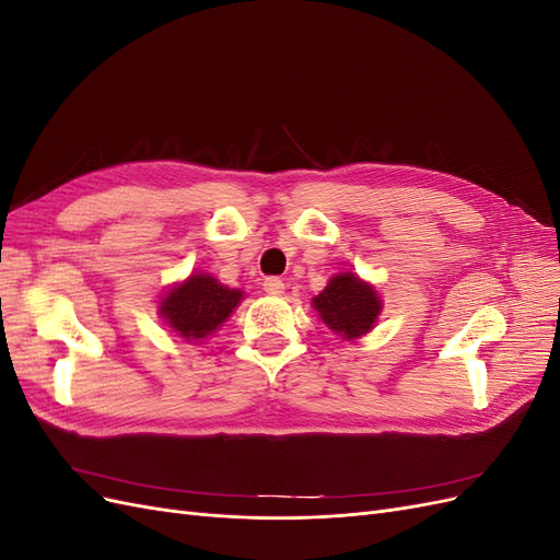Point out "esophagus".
I'll return each mask as SVG.
<instances>
[{
	"label": "esophagus",
	"mask_w": 560,
	"mask_h": 560,
	"mask_svg": "<svg viewBox=\"0 0 560 560\" xmlns=\"http://www.w3.org/2000/svg\"><path fill=\"white\" fill-rule=\"evenodd\" d=\"M264 292L266 294H273V296H280L284 292V282L280 278H266L264 280Z\"/></svg>",
	"instance_id": "1"
}]
</instances>
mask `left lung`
I'll list each match as a JSON object with an SVG mask.
<instances>
[{
    "instance_id": "8db88e82",
    "label": "left lung",
    "mask_w": 560,
    "mask_h": 560,
    "mask_svg": "<svg viewBox=\"0 0 560 560\" xmlns=\"http://www.w3.org/2000/svg\"><path fill=\"white\" fill-rule=\"evenodd\" d=\"M313 311L336 336L358 341L378 325L383 299L374 284L352 270H343L329 278L325 290L313 296Z\"/></svg>"
}]
</instances>
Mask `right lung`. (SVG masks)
Masks as SVG:
<instances>
[{
  "label": "right lung",
  "instance_id": "1",
  "mask_svg": "<svg viewBox=\"0 0 560 560\" xmlns=\"http://www.w3.org/2000/svg\"><path fill=\"white\" fill-rule=\"evenodd\" d=\"M245 299L243 290H233L214 276L194 270L159 296V317L182 341L202 343L212 336Z\"/></svg>",
  "mask_w": 560,
  "mask_h": 560
}]
</instances>
